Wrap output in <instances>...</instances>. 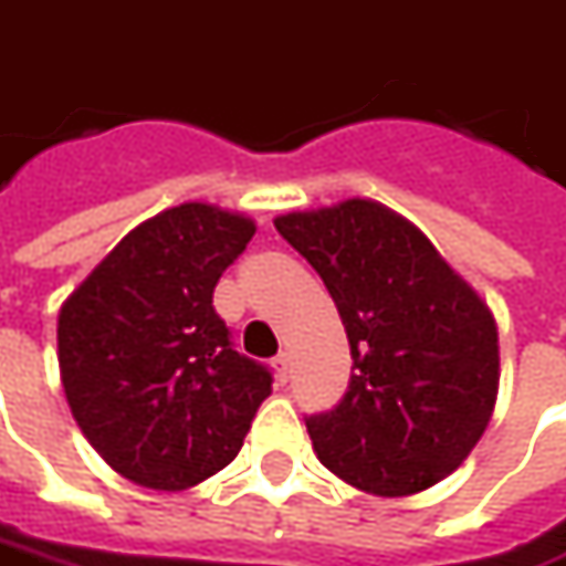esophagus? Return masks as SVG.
Returning <instances> with one entry per match:
<instances>
[{
  "label": "esophagus",
  "instance_id": "34e87169",
  "mask_svg": "<svg viewBox=\"0 0 566 566\" xmlns=\"http://www.w3.org/2000/svg\"><path fill=\"white\" fill-rule=\"evenodd\" d=\"M272 367H275V380L287 382V377H291V357H287V352H282V355L275 357Z\"/></svg>",
  "mask_w": 566,
  "mask_h": 566
}]
</instances>
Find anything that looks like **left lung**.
Returning a JSON list of instances; mask_svg holds the SVG:
<instances>
[{
    "mask_svg": "<svg viewBox=\"0 0 566 566\" xmlns=\"http://www.w3.org/2000/svg\"><path fill=\"white\" fill-rule=\"evenodd\" d=\"M275 228L329 287L355 360L342 402L307 418L319 462L377 497L447 479L497 402L501 352L488 304L380 202L287 211Z\"/></svg>",
    "mask_w": 566,
    "mask_h": 566,
    "instance_id": "8db88e82",
    "label": "left lung"
}]
</instances>
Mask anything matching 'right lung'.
Masks as SVG:
<instances>
[{
    "mask_svg": "<svg viewBox=\"0 0 566 566\" xmlns=\"http://www.w3.org/2000/svg\"><path fill=\"white\" fill-rule=\"evenodd\" d=\"M253 234L237 211L184 202L123 237L62 304L65 399L123 479L186 491L240 453L272 374L237 352L211 294Z\"/></svg>",
    "mask_w": 566,
    "mask_h": 566,
    "instance_id": "add662e5",
    "label": "right lung"
}]
</instances>
